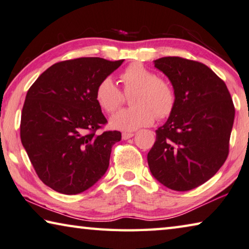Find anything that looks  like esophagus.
I'll return each instance as SVG.
<instances>
[{
	"label": "esophagus",
	"instance_id": "34e87169",
	"mask_svg": "<svg viewBox=\"0 0 249 249\" xmlns=\"http://www.w3.org/2000/svg\"><path fill=\"white\" fill-rule=\"evenodd\" d=\"M133 137L132 132H122V140H128Z\"/></svg>",
	"mask_w": 249,
	"mask_h": 249
}]
</instances>
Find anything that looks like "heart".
I'll return each instance as SVG.
<instances>
[{"mask_svg": "<svg viewBox=\"0 0 249 249\" xmlns=\"http://www.w3.org/2000/svg\"><path fill=\"white\" fill-rule=\"evenodd\" d=\"M120 79L125 95L132 96V108L115 113L110 119L111 127L132 131L153 124L154 118L163 120L173 112L177 95L172 84L158 77L151 69L133 63L121 72ZM96 100L105 111L111 113L124 104L125 96L110 77H106L96 88Z\"/></svg>", "mask_w": 249, "mask_h": 249, "instance_id": "heart-1", "label": "heart"}]
</instances>
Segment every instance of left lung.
<instances>
[{"label": "left lung", "instance_id": "left-lung-1", "mask_svg": "<svg viewBox=\"0 0 249 249\" xmlns=\"http://www.w3.org/2000/svg\"><path fill=\"white\" fill-rule=\"evenodd\" d=\"M154 66L172 83L177 103L169 119L156 130L148 164L161 184L190 191L209 181L226 161L234 104L225 83L204 64L162 57Z\"/></svg>", "mask_w": 249, "mask_h": 249}]
</instances>
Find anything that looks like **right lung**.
<instances>
[{
	"instance_id": "right-lung-1",
	"label": "right lung",
	"mask_w": 249,
	"mask_h": 249,
	"mask_svg": "<svg viewBox=\"0 0 249 249\" xmlns=\"http://www.w3.org/2000/svg\"><path fill=\"white\" fill-rule=\"evenodd\" d=\"M124 63L100 57L64 60L47 68L28 89L21 140L36 174L56 192L72 195L106 173L120 131L107 124L96 100L98 84Z\"/></svg>"
}]
</instances>
